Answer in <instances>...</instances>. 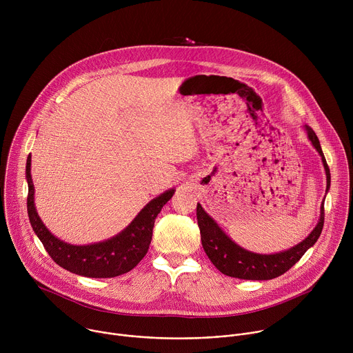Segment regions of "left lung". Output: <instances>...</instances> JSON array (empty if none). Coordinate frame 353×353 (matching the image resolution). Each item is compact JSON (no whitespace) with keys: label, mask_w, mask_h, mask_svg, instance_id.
<instances>
[{"label":"left lung","mask_w":353,"mask_h":353,"mask_svg":"<svg viewBox=\"0 0 353 353\" xmlns=\"http://www.w3.org/2000/svg\"><path fill=\"white\" fill-rule=\"evenodd\" d=\"M305 128L307 131L309 139L312 141L313 146L317 149V152L321 157V161L325 169L327 191H328L330 183H331V174L321 150L320 141L316 132L309 125H305ZM196 219H198L201 241H203L204 251L207 253L208 259L212 261V264L222 274L232 278H239V279L268 281L289 271L301 257H303L306 251L317 241L324 226V201L320 211L319 223L313 229V232L303 241H300L294 247L275 254H257L241 248L218 226V223L204 211V208L199 204H196Z\"/></svg>","instance_id":"8db88e82"}]
</instances>
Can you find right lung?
Wrapping results in <instances>:
<instances>
[{
  "label": "right lung",
  "instance_id": "1",
  "mask_svg": "<svg viewBox=\"0 0 353 353\" xmlns=\"http://www.w3.org/2000/svg\"><path fill=\"white\" fill-rule=\"evenodd\" d=\"M26 180L29 188V221L48 256L64 270L88 278H114L131 271L148 253L155 219L174 194L172 188L154 198L143 207L135 219L114 237L88 245H72L50 233L36 212L34 187L30 176V155L26 161Z\"/></svg>",
  "mask_w": 353,
  "mask_h": 353
}]
</instances>
